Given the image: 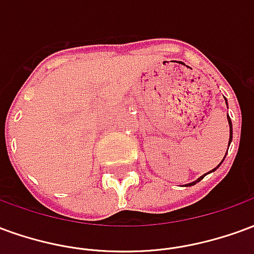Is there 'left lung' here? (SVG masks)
<instances>
[{
    "instance_id": "obj_1",
    "label": "left lung",
    "mask_w": 254,
    "mask_h": 254,
    "mask_svg": "<svg viewBox=\"0 0 254 254\" xmlns=\"http://www.w3.org/2000/svg\"><path fill=\"white\" fill-rule=\"evenodd\" d=\"M224 100H226V105H227V99H226V98H224ZM227 121H229V127H230V138H229V147H230V143H231V140H233V124H231V120H230L229 114H227ZM227 149H229V148H227ZM224 158H226V155H224ZM224 158H223V160H224ZM223 160H222V162H220V163H219V165L216 166V167H215V169H212V170H211V171H208L207 174H209V173H212V171L216 170V169H218L219 166H220V165H222V163H223ZM207 174H204V176H201V177H200V178H197L196 181L189 182V184H187V185H184V187H191V185H194V184H197V182H200V181H201L202 178H204V177L207 176Z\"/></svg>"
}]
</instances>
